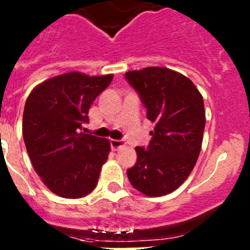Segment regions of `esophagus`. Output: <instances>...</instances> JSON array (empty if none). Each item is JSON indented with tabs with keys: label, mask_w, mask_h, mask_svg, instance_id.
<instances>
[{
	"label": "esophagus",
	"mask_w": 250,
	"mask_h": 250,
	"mask_svg": "<svg viewBox=\"0 0 250 250\" xmlns=\"http://www.w3.org/2000/svg\"><path fill=\"white\" fill-rule=\"evenodd\" d=\"M110 145H111V148H112L113 151H117L118 148H121L123 145H125V143H123L122 140H115V139H112V140L110 141Z\"/></svg>",
	"instance_id": "obj_1"
}]
</instances>
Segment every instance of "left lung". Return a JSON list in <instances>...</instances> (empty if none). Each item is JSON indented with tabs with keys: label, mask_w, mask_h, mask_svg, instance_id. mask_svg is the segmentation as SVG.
Listing matches in <instances>:
<instances>
[{
	"label": "left lung",
	"mask_w": 250,
	"mask_h": 250,
	"mask_svg": "<svg viewBox=\"0 0 250 250\" xmlns=\"http://www.w3.org/2000/svg\"><path fill=\"white\" fill-rule=\"evenodd\" d=\"M125 76L147 110V120L155 123L147 147H135L138 160L127 170L128 179L148 197L168 195L188 179L200 156L203 98L190 78L167 67H146Z\"/></svg>",
	"instance_id": "left-lung-1"
}]
</instances>
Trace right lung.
<instances>
[{
	"mask_svg": "<svg viewBox=\"0 0 250 250\" xmlns=\"http://www.w3.org/2000/svg\"><path fill=\"white\" fill-rule=\"evenodd\" d=\"M113 75L67 72L44 81L27 97L22 137L34 169L44 185L64 198L92 192L110 152L107 139L81 132L95 98Z\"/></svg>",
	"mask_w": 250,
	"mask_h": 250,
	"instance_id": "1",
	"label": "right lung"
}]
</instances>
